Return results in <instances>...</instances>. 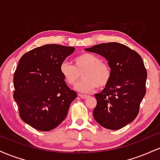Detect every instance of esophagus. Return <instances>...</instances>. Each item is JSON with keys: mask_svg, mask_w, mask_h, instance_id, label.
Here are the masks:
<instances>
[{"mask_svg": "<svg viewBox=\"0 0 160 160\" xmlns=\"http://www.w3.org/2000/svg\"><path fill=\"white\" fill-rule=\"evenodd\" d=\"M80 97V98H86L88 97V95H82V94H79L78 95Z\"/></svg>", "mask_w": 160, "mask_h": 160, "instance_id": "34e87169", "label": "esophagus"}]
</instances>
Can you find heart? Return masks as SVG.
<instances>
[{
    "mask_svg": "<svg viewBox=\"0 0 160 160\" xmlns=\"http://www.w3.org/2000/svg\"><path fill=\"white\" fill-rule=\"evenodd\" d=\"M74 65L63 62L60 65V73L68 85L74 86L82 74V80L75 86L80 92H90L96 87L103 88L111 78V69L100 57L92 53L84 52L75 57Z\"/></svg>",
    "mask_w": 160,
    "mask_h": 160,
    "instance_id": "1",
    "label": "heart"
}]
</instances>
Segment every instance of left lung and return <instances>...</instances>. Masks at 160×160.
I'll list each match as a JSON object with an SVG mask.
<instances>
[{"instance_id":"1","label":"left lung","mask_w":160,"mask_h":160,"mask_svg":"<svg viewBox=\"0 0 160 160\" xmlns=\"http://www.w3.org/2000/svg\"><path fill=\"white\" fill-rule=\"evenodd\" d=\"M102 56L111 69V78L97 100L93 117L104 128L117 130L136 118L146 94L148 74L137 52L117 42L101 43L85 49Z\"/></svg>"}]
</instances>
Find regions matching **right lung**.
<instances>
[{
	"label": "right lung",
	"mask_w": 160,
	"mask_h": 160,
	"mask_svg": "<svg viewBox=\"0 0 160 160\" xmlns=\"http://www.w3.org/2000/svg\"><path fill=\"white\" fill-rule=\"evenodd\" d=\"M73 47L47 44L23 55L14 73L13 98L21 119L41 132L50 131L65 119L77 92L67 86L60 65Z\"/></svg>",
	"instance_id": "1"
}]
</instances>
